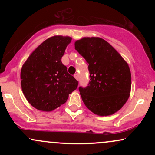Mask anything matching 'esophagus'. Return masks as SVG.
Wrapping results in <instances>:
<instances>
[{"label": "esophagus", "mask_w": 155, "mask_h": 155, "mask_svg": "<svg viewBox=\"0 0 155 155\" xmlns=\"http://www.w3.org/2000/svg\"><path fill=\"white\" fill-rule=\"evenodd\" d=\"M74 78H75L76 80H79V74H76L75 75H74Z\"/></svg>", "instance_id": "34e87169"}]
</instances>
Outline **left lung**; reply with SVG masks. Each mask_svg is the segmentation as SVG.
Instances as JSON below:
<instances>
[{"label":"left lung","instance_id":"8db88e82","mask_svg":"<svg viewBox=\"0 0 155 155\" xmlns=\"http://www.w3.org/2000/svg\"><path fill=\"white\" fill-rule=\"evenodd\" d=\"M74 45L88 63L90 74L88 86L79 88L84 104L98 116L114 114L130 97L128 64L111 44L99 37H84Z\"/></svg>","mask_w":155,"mask_h":155}]
</instances>
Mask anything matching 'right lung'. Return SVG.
I'll use <instances>...</instances> for the list:
<instances>
[{
  "label": "right lung",
  "mask_w": 155,
  "mask_h": 155,
  "mask_svg": "<svg viewBox=\"0 0 155 155\" xmlns=\"http://www.w3.org/2000/svg\"><path fill=\"white\" fill-rule=\"evenodd\" d=\"M71 39L63 35L47 38L22 65V92L28 103L39 111L49 112L60 107L77 88L78 81L61 61Z\"/></svg>",
  "instance_id": "right-lung-1"
}]
</instances>
